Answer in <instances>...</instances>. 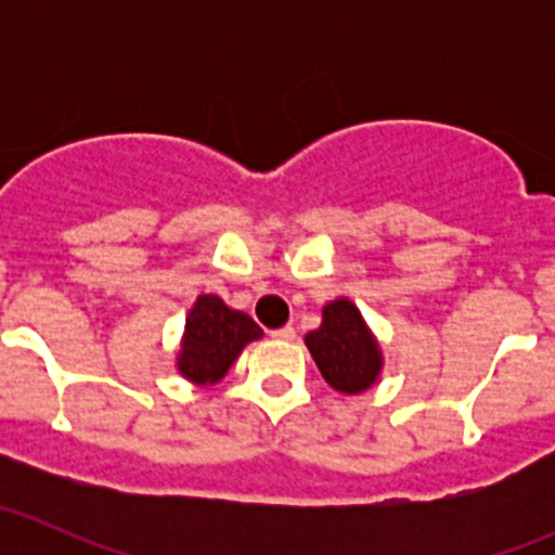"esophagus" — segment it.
Segmentation results:
<instances>
[{"label":"esophagus","instance_id":"obj_1","mask_svg":"<svg viewBox=\"0 0 555 555\" xmlns=\"http://www.w3.org/2000/svg\"><path fill=\"white\" fill-rule=\"evenodd\" d=\"M271 335L276 340H295V327H279V330H271Z\"/></svg>","mask_w":555,"mask_h":555}]
</instances>
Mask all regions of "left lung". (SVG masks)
I'll return each mask as SVG.
<instances>
[{"label": "left lung", "instance_id": "1", "mask_svg": "<svg viewBox=\"0 0 555 555\" xmlns=\"http://www.w3.org/2000/svg\"><path fill=\"white\" fill-rule=\"evenodd\" d=\"M304 340L324 382L340 395H362L382 376V346L349 298L330 300L322 324Z\"/></svg>", "mask_w": 555, "mask_h": 555}]
</instances>
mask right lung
Segmentation results:
<instances>
[{"instance_id": "add662e5", "label": "right lung", "mask_w": 555, "mask_h": 555, "mask_svg": "<svg viewBox=\"0 0 555 555\" xmlns=\"http://www.w3.org/2000/svg\"><path fill=\"white\" fill-rule=\"evenodd\" d=\"M262 330L249 313L231 309L217 295H198L184 319L177 371L195 386H215L225 378L246 344L260 340Z\"/></svg>"}]
</instances>
